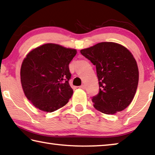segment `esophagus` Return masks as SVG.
<instances>
[{
    "mask_svg": "<svg viewBox=\"0 0 155 155\" xmlns=\"http://www.w3.org/2000/svg\"><path fill=\"white\" fill-rule=\"evenodd\" d=\"M79 88H81V89H85V84H83L79 86Z\"/></svg>",
    "mask_w": 155,
    "mask_h": 155,
    "instance_id": "esophagus-1",
    "label": "esophagus"
}]
</instances>
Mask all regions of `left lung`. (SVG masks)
<instances>
[{"label": "left lung", "mask_w": 155, "mask_h": 155, "mask_svg": "<svg viewBox=\"0 0 155 155\" xmlns=\"http://www.w3.org/2000/svg\"><path fill=\"white\" fill-rule=\"evenodd\" d=\"M81 54L96 66L100 91L92 97L94 107L105 114H115L130 104L137 92V61L123 46L101 42Z\"/></svg>", "instance_id": "obj_1"}]
</instances>
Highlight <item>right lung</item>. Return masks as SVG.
I'll return each mask as SVG.
<instances>
[{
    "instance_id": "right-lung-1",
    "label": "right lung",
    "mask_w": 155,
    "mask_h": 155,
    "mask_svg": "<svg viewBox=\"0 0 155 155\" xmlns=\"http://www.w3.org/2000/svg\"><path fill=\"white\" fill-rule=\"evenodd\" d=\"M76 54L75 49L46 44L26 55L21 82L25 95L36 108L53 112L68 102L73 94L69 64Z\"/></svg>"
}]
</instances>
